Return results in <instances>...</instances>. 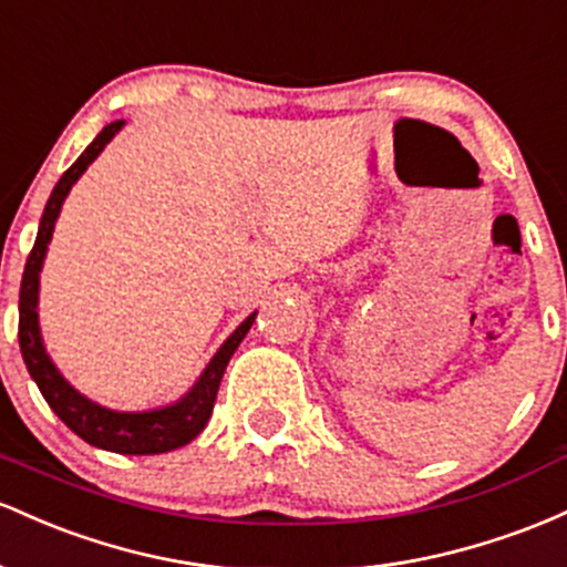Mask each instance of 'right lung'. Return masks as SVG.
<instances>
[{"label": "right lung", "instance_id": "right-lung-1", "mask_svg": "<svg viewBox=\"0 0 567 567\" xmlns=\"http://www.w3.org/2000/svg\"><path fill=\"white\" fill-rule=\"evenodd\" d=\"M123 128V120L110 123L99 136L87 144V150L74 161L72 168L61 176L59 184L50 193L48 206H44L40 230H37L34 249H31L27 259V270H23L21 281V302H18V342H21L23 361H27L29 374L34 378L37 388L42 391L44 402L50 404V410L61 417L69 429L74 431L80 439H85L87 444L101 450H110V453L120 455H157V453H171V450L184 447V444L193 442L195 436L206 429L208 417H212L216 391H219L221 374H225L227 361L235 353V348L240 346L246 332L251 329L254 318L251 313L240 323L235 332L227 337L225 346L216 351V355L208 361V367L203 369L198 383L189 388L179 402L161 406V410H146V412H117L106 410V406L91 402V399L82 396L80 391H74L72 385L63 380V374L55 369L50 361L48 351L42 346L40 334V316H37V300H40V270L44 262V254H48V244L53 238L55 219H59L63 200H66L72 184L85 174V168L95 157L101 155L106 144L112 142L114 133Z\"/></svg>", "mask_w": 567, "mask_h": 567}]
</instances>
